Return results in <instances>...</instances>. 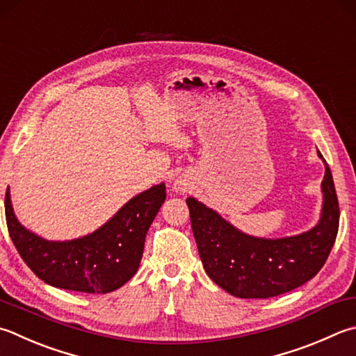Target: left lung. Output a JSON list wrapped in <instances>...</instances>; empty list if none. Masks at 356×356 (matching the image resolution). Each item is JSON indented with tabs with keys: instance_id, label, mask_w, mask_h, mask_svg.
Segmentation results:
<instances>
[{
	"instance_id": "8db88e82",
	"label": "left lung",
	"mask_w": 356,
	"mask_h": 356,
	"mask_svg": "<svg viewBox=\"0 0 356 356\" xmlns=\"http://www.w3.org/2000/svg\"><path fill=\"white\" fill-rule=\"evenodd\" d=\"M318 155L323 158L319 152ZM323 192L319 223L300 236L276 240L246 236L195 198H187L193 237L207 276L241 299L274 298L313 279L324 266L339 226L338 197L327 163Z\"/></svg>"
}]
</instances>
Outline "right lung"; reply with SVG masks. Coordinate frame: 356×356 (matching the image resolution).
Returning a JSON list of instances; mask_svg holds the SVG:
<instances>
[{"label": "right lung", "mask_w": 356, "mask_h": 356, "mask_svg": "<svg viewBox=\"0 0 356 356\" xmlns=\"http://www.w3.org/2000/svg\"><path fill=\"white\" fill-rule=\"evenodd\" d=\"M165 200L161 183L131 198L110 221L90 236L48 241L18 223L6 192V223L19 256L37 277L63 290L105 294L135 276L147 231Z\"/></svg>", "instance_id": "obj_1"}]
</instances>
